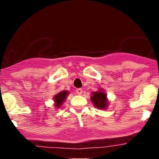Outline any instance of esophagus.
Listing matches in <instances>:
<instances>
[{
  "label": "esophagus",
  "mask_w": 159,
  "mask_h": 159,
  "mask_svg": "<svg viewBox=\"0 0 159 159\" xmlns=\"http://www.w3.org/2000/svg\"><path fill=\"white\" fill-rule=\"evenodd\" d=\"M83 91H82V89H76V93L78 94H82Z\"/></svg>",
  "instance_id": "obj_1"
}]
</instances>
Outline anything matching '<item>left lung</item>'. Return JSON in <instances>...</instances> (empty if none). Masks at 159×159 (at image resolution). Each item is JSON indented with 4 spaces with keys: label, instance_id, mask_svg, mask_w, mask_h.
I'll return each mask as SVG.
<instances>
[{
    "label": "left lung",
    "instance_id": "8db88e82",
    "mask_svg": "<svg viewBox=\"0 0 159 159\" xmlns=\"http://www.w3.org/2000/svg\"><path fill=\"white\" fill-rule=\"evenodd\" d=\"M91 100L96 108L99 109H106L108 105V101L107 98V94L102 89L98 91H94L91 93Z\"/></svg>",
    "mask_w": 159,
    "mask_h": 159
}]
</instances>
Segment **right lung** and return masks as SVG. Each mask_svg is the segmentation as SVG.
<instances>
[{
  "label": "right lung",
  "mask_w": 159,
  "mask_h": 159,
  "mask_svg": "<svg viewBox=\"0 0 159 159\" xmlns=\"http://www.w3.org/2000/svg\"><path fill=\"white\" fill-rule=\"evenodd\" d=\"M68 94V91H62L61 92H59L58 94H57L56 95H54V101L55 102L54 104V106L57 108H59L62 105L63 102H65V99H66L67 96Z\"/></svg>",
  "instance_id": "1"
}]
</instances>
